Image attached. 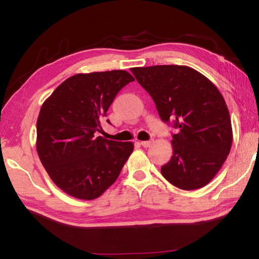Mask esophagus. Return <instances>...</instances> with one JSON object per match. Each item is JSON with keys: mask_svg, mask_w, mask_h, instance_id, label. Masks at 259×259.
<instances>
[{"mask_svg": "<svg viewBox=\"0 0 259 259\" xmlns=\"http://www.w3.org/2000/svg\"><path fill=\"white\" fill-rule=\"evenodd\" d=\"M152 143H153L152 140H144V142H140V145H142L143 147H148V146H151Z\"/></svg>", "mask_w": 259, "mask_h": 259, "instance_id": "esophagus-1", "label": "esophagus"}]
</instances>
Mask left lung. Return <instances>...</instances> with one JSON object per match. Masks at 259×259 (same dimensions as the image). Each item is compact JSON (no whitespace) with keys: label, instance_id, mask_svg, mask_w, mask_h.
Segmentation results:
<instances>
[{"label":"left lung","instance_id":"1","mask_svg":"<svg viewBox=\"0 0 259 259\" xmlns=\"http://www.w3.org/2000/svg\"><path fill=\"white\" fill-rule=\"evenodd\" d=\"M131 72L155 103L162 121L174 120L172 156L161 166L166 181L181 190L207 185L230 154L233 131L229 108L217 87L194 68L182 65L134 67Z\"/></svg>","mask_w":259,"mask_h":259}]
</instances>
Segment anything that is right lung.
I'll list each match as a JSON object with an SVG mask.
<instances>
[{
    "mask_svg": "<svg viewBox=\"0 0 259 259\" xmlns=\"http://www.w3.org/2000/svg\"><path fill=\"white\" fill-rule=\"evenodd\" d=\"M133 81L130 73L117 69L75 74L43 103L36 122V151L52 182L68 195L99 198L134 152L131 142L95 136L117 93Z\"/></svg>",
    "mask_w": 259,
    "mask_h": 259,
    "instance_id": "right-lung-1",
    "label": "right lung"
}]
</instances>
